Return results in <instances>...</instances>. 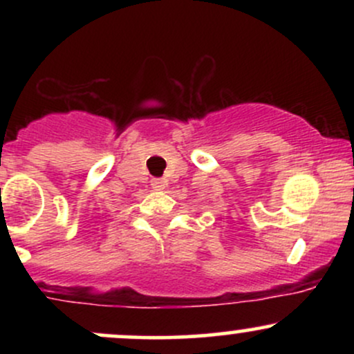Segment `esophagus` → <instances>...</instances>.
I'll use <instances>...</instances> for the list:
<instances>
[{
    "label": "esophagus",
    "mask_w": 354,
    "mask_h": 354,
    "mask_svg": "<svg viewBox=\"0 0 354 354\" xmlns=\"http://www.w3.org/2000/svg\"><path fill=\"white\" fill-rule=\"evenodd\" d=\"M151 186L156 191H163L166 188V181L161 180V178H154V180L151 181Z\"/></svg>",
    "instance_id": "1"
}]
</instances>
